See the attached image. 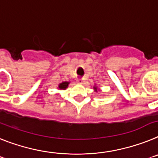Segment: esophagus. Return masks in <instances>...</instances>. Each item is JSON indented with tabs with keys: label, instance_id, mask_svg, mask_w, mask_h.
<instances>
[{
	"label": "esophagus",
	"instance_id": "obj_1",
	"mask_svg": "<svg viewBox=\"0 0 158 158\" xmlns=\"http://www.w3.org/2000/svg\"><path fill=\"white\" fill-rule=\"evenodd\" d=\"M84 82H85V81H84V79H79L77 80V83H80V84H83V83H84Z\"/></svg>",
	"mask_w": 158,
	"mask_h": 158
}]
</instances>
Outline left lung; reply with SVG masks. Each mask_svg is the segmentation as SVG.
Listing matches in <instances>:
<instances>
[{
  "label": "left lung",
  "instance_id": "left-lung-1",
  "mask_svg": "<svg viewBox=\"0 0 158 158\" xmlns=\"http://www.w3.org/2000/svg\"><path fill=\"white\" fill-rule=\"evenodd\" d=\"M94 90H95V91H97V90H98V89H97V87H94Z\"/></svg>",
  "mask_w": 158,
  "mask_h": 158
}]
</instances>
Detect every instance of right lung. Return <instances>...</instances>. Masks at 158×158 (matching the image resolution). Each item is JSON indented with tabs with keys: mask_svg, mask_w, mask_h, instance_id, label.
Here are the masks:
<instances>
[{
	"mask_svg": "<svg viewBox=\"0 0 158 158\" xmlns=\"http://www.w3.org/2000/svg\"><path fill=\"white\" fill-rule=\"evenodd\" d=\"M68 84H69V82H63L59 84V88L60 90H65L68 87Z\"/></svg>",
	"mask_w": 158,
	"mask_h": 158,
	"instance_id": "1",
	"label": "right lung"
}]
</instances>
